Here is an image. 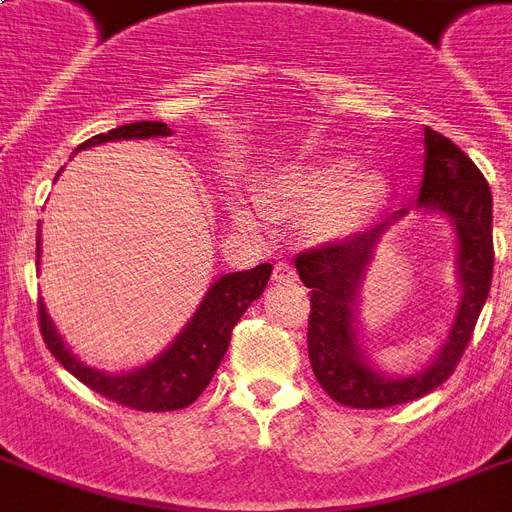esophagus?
<instances>
[{"label":"esophagus","mask_w":512,"mask_h":512,"mask_svg":"<svg viewBox=\"0 0 512 512\" xmlns=\"http://www.w3.org/2000/svg\"><path fill=\"white\" fill-rule=\"evenodd\" d=\"M273 281H276V284H295L297 273L289 260H279V263H276V268H273Z\"/></svg>","instance_id":"34e87169"}]
</instances>
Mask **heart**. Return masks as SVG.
Wrapping results in <instances>:
<instances>
[{
	"label": "heart",
	"mask_w": 512,
	"mask_h": 512,
	"mask_svg": "<svg viewBox=\"0 0 512 512\" xmlns=\"http://www.w3.org/2000/svg\"><path fill=\"white\" fill-rule=\"evenodd\" d=\"M385 185L374 172H358L350 159H327L281 172L271 183L273 201L292 215H313L321 236H345L380 204ZM233 212L249 220L252 209L236 201Z\"/></svg>",
	"instance_id": "obj_1"
}]
</instances>
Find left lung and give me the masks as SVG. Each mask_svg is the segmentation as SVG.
I'll use <instances>...</instances> for the list:
<instances>
[{"mask_svg":"<svg viewBox=\"0 0 512 512\" xmlns=\"http://www.w3.org/2000/svg\"><path fill=\"white\" fill-rule=\"evenodd\" d=\"M417 201L393 212L369 231L308 249L295 257L300 279L311 289L308 358L319 385L337 404L353 409H385L428 396L444 385L468 348L476 321L492 287V191L468 154L441 132L425 127V164ZM418 211H441L458 236V275L463 297L450 337L431 364L409 378L380 373L360 350L355 335V295L365 265L390 224Z\"/></svg>","mask_w":512,"mask_h":512,"instance_id":"1","label":"left lung"}]
</instances>
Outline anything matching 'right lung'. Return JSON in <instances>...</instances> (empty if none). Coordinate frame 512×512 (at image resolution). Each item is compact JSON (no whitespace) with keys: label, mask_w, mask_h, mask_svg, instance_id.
Here are the masks:
<instances>
[{"label":"right lung","mask_w":512,"mask_h":512,"mask_svg":"<svg viewBox=\"0 0 512 512\" xmlns=\"http://www.w3.org/2000/svg\"><path fill=\"white\" fill-rule=\"evenodd\" d=\"M172 130L164 122H135L122 124L116 130L84 140L76 151L90 146H100L108 140H146L167 138ZM36 265H39V239H36ZM271 263H263L252 271L225 273L209 287L201 305L185 324V329L172 340L167 350H162L154 361L132 369V372L108 374L100 369L82 364L66 348L63 337L47 316V308L39 300V329L47 342L50 353L60 361L63 369L74 374L76 380L87 388L100 393L108 401L130 406L138 412H175L193 404L215 377L217 366L223 361L225 350L231 345V332L236 321L244 316L249 305L263 295L265 284L271 279Z\"/></svg>","instance_id":"right-lung-1"}]
</instances>
